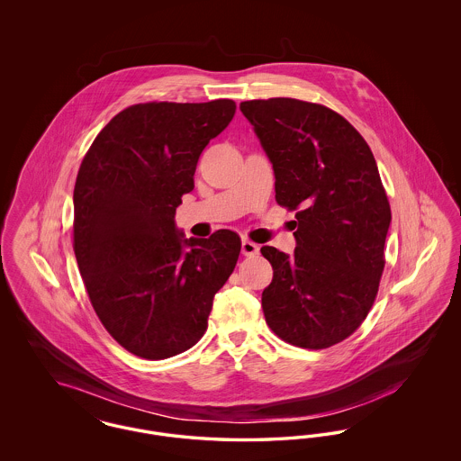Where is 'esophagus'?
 <instances>
[{"instance_id":"esophagus-1","label":"esophagus","mask_w":461,"mask_h":461,"mask_svg":"<svg viewBox=\"0 0 461 461\" xmlns=\"http://www.w3.org/2000/svg\"><path fill=\"white\" fill-rule=\"evenodd\" d=\"M241 254L247 258H252L256 254H259V245L250 240H241Z\"/></svg>"}]
</instances>
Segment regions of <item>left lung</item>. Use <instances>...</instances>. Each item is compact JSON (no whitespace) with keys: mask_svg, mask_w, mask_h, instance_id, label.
<instances>
[{"mask_svg":"<svg viewBox=\"0 0 461 461\" xmlns=\"http://www.w3.org/2000/svg\"><path fill=\"white\" fill-rule=\"evenodd\" d=\"M240 110L273 164L276 202L297 211L294 254L261 249L273 266L266 323L292 346L325 349L363 323L385 266L391 205L375 157L323 105L269 98Z\"/></svg>","mask_w":461,"mask_h":461,"instance_id":"left-lung-1","label":"left lung"}]
</instances>
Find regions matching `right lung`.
<instances>
[{
	"instance_id": "obj_1",
	"label": "right lung",
	"mask_w": 461,
	"mask_h": 461,
	"mask_svg": "<svg viewBox=\"0 0 461 461\" xmlns=\"http://www.w3.org/2000/svg\"><path fill=\"white\" fill-rule=\"evenodd\" d=\"M233 100L138 104L95 138L74 186V254L110 335L145 359L195 346L235 269L240 237L185 239L176 207L198 157L231 122Z\"/></svg>"
}]
</instances>
